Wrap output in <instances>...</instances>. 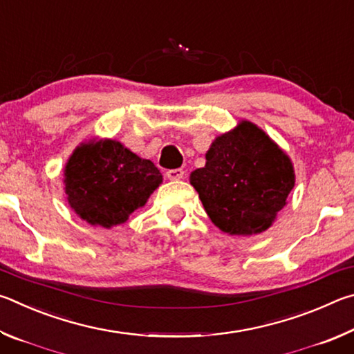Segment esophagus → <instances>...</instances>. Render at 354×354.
<instances>
[{
	"mask_svg": "<svg viewBox=\"0 0 354 354\" xmlns=\"http://www.w3.org/2000/svg\"><path fill=\"white\" fill-rule=\"evenodd\" d=\"M167 178L170 179V181H179V179L184 178V170L183 169H175V170H169L165 173Z\"/></svg>",
	"mask_w": 354,
	"mask_h": 354,
	"instance_id": "1",
	"label": "esophagus"
}]
</instances>
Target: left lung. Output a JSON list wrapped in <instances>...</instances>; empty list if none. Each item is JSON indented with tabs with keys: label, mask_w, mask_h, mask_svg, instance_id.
Masks as SVG:
<instances>
[{
	"label": "left lung",
	"mask_w": 354,
	"mask_h": 354,
	"mask_svg": "<svg viewBox=\"0 0 354 354\" xmlns=\"http://www.w3.org/2000/svg\"><path fill=\"white\" fill-rule=\"evenodd\" d=\"M190 184L215 226L231 236H253L268 230L286 206L295 173L289 156L242 120L212 142L206 165L192 171Z\"/></svg>",
	"instance_id": "8db88e82"
}]
</instances>
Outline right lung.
<instances>
[{"label":"right lung","instance_id":"add662e5","mask_svg":"<svg viewBox=\"0 0 354 354\" xmlns=\"http://www.w3.org/2000/svg\"><path fill=\"white\" fill-rule=\"evenodd\" d=\"M160 183L162 175L151 160L111 139L81 143L64 169L71 209L87 223L103 227L124 223Z\"/></svg>","mask_w":354,"mask_h":354}]
</instances>
